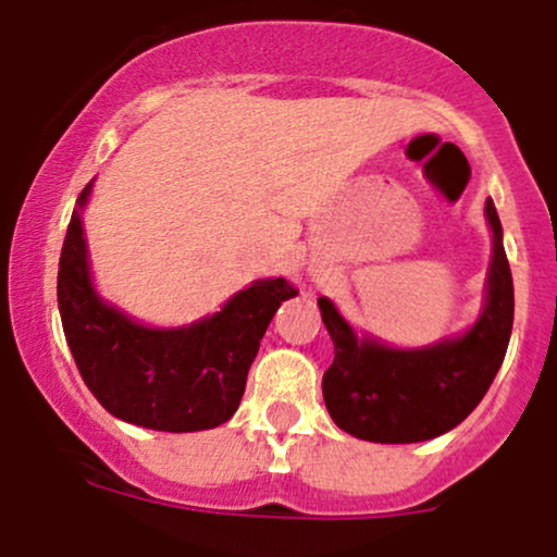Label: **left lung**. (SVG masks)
I'll use <instances>...</instances> for the list:
<instances>
[{
  "label": "left lung",
  "instance_id": "obj_1",
  "mask_svg": "<svg viewBox=\"0 0 557 557\" xmlns=\"http://www.w3.org/2000/svg\"><path fill=\"white\" fill-rule=\"evenodd\" d=\"M485 215L493 232L485 310L463 336L396 350L377 339H358L336 307L320 296V314L334 342L323 401L342 431L383 445L425 442L463 423L482 401L507 356L515 320L512 272L491 199Z\"/></svg>",
  "mask_w": 557,
  "mask_h": 557
}]
</instances>
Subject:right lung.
Segmentation results:
<instances>
[{
    "label": "right lung",
    "mask_w": 557,
    "mask_h": 557,
    "mask_svg": "<svg viewBox=\"0 0 557 557\" xmlns=\"http://www.w3.org/2000/svg\"><path fill=\"white\" fill-rule=\"evenodd\" d=\"M77 196L59 261V312L83 383L110 414L153 431H205L226 423L243 401L247 372L277 307L299 290L283 277L256 280L221 312L148 329L94 290Z\"/></svg>",
    "instance_id": "obj_1"
}]
</instances>
